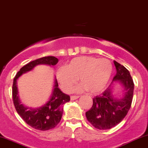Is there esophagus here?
Returning <instances> with one entry per match:
<instances>
[{"instance_id": "obj_1", "label": "esophagus", "mask_w": 148, "mask_h": 148, "mask_svg": "<svg viewBox=\"0 0 148 148\" xmlns=\"http://www.w3.org/2000/svg\"><path fill=\"white\" fill-rule=\"evenodd\" d=\"M78 98H79V96H71L70 97V99L72 101H74V100H76V99H77Z\"/></svg>"}]
</instances>
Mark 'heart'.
<instances>
[{
  "label": "heart",
  "instance_id": "1",
  "mask_svg": "<svg viewBox=\"0 0 148 148\" xmlns=\"http://www.w3.org/2000/svg\"><path fill=\"white\" fill-rule=\"evenodd\" d=\"M112 71V65L108 59L83 56L73 58L65 67L58 69L56 77L65 92L72 91L79 78L81 83L76 91L88 90L91 94H97L106 88Z\"/></svg>",
  "mask_w": 148,
  "mask_h": 148
}]
</instances>
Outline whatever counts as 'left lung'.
I'll return each mask as SVG.
<instances>
[{
    "label": "left lung",
    "mask_w": 148,
    "mask_h": 148,
    "mask_svg": "<svg viewBox=\"0 0 148 148\" xmlns=\"http://www.w3.org/2000/svg\"><path fill=\"white\" fill-rule=\"evenodd\" d=\"M114 63L116 74L112 81H120L125 92L123 97L116 99L109 87L101 95L94 98L92 107L85 115L88 121L97 129L108 130L118 125L127 115L132 102L134 84L130 72L115 60Z\"/></svg>",
    "instance_id": "8db88e82"
}]
</instances>
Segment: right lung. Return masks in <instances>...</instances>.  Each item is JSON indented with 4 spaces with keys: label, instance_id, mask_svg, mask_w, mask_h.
<instances>
[{
    "label": "right lung",
    "instance_id": "right-lung-1",
    "mask_svg": "<svg viewBox=\"0 0 148 148\" xmlns=\"http://www.w3.org/2000/svg\"><path fill=\"white\" fill-rule=\"evenodd\" d=\"M58 59L54 56H45L29 62L24 65L18 72L14 78L12 85V98L16 110L27 124L36 130L46 131L52 129L58 125L61 119L63 112V105L70 101V97L60 91L58 88L57 80L52 95L48 102L40 108L32 109L21 104L18 96L16 81L24 73L32 70L34 67L40 64L55 65Z\"/></svg>",
    "mask_w": 148,
    "mask_h": 148
}]
</instances>
